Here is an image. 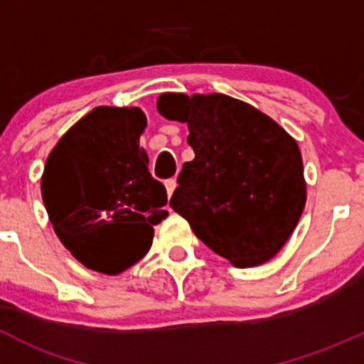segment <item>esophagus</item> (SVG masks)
<instances>
[{
	"label": "esophagus",
	"instance_id": "esophagus-1",
	"mask_svg": "<svg viewBox=\"0 0 364 364\" xmlns=\"http://www.w3.org/2000/svg\"><path fill=\"white\" fill-rule=\"evenodd\" d=\"M176 186H178V183H176V179H167V181H165V188H167V196H168V197H171L172 193H174Z\"/></svg>",
	"mask_w": 364,
	"mask_h": 364
}]
</instances>
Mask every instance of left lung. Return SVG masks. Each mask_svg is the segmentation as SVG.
<instances>
[{"mask_svg": "<svg viewBox=\"0 0 364 364\" xmlns=\"http://www.w3.org/2000/svg\"><path fill=\"white\" fill-rule=\"evenodd\" d=\"M156 109L188 124L196 153L183 165L171 208L236 267L273 259L306 204L297 142L269 116L227 95L164 93Z\"/></svg>", "mask_w": 364, "mask_h": 364, "instance_id": "left-lung-1", "label": "left lung"}]
</instances>
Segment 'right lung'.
<instances>
[{"mask_svg":"<svg viewBox=\"0 0 364 364\" xmlns=\"http://www.w3.org/2000/svg\"><path fill=\"white\" fill-rule=\"evenodd\" d=\"M146 114L97 107L58 141L42 174V199L63 247L87 269L119 274L148 253L167 218V192L139 146Z\"/></svg>","mask_w":364,"mask_h":364,"instance_id":"1","label":"right lung"}]
</instances>
